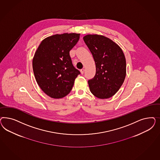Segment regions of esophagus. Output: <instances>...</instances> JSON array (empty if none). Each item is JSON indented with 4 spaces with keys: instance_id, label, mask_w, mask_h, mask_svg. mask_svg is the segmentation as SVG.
Instances as JSON below:
<instances>
[{
    "instance_id": "1",
    "label": "esophagus",
    "mask_w": 160,
    "mask_h": 160,
    "mask_svg": "<svg viewBox=\"0 0 160 160\" xmlns=\"http://www.w3.org/2000/svg\"><path fill=\"white\" fill-rule=\"evenodd\" d=\"M80 72H81V73H82V74H84V68H82V69H81V70H80Z\"/></svg>"
}]
</instances>
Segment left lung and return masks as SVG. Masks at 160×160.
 Masks as SVG:
<instances>
[{
    "mask_svg": "<svg viewBox=\"0 0 160 160\" xmlns=\"http://www.w3.org/2000/svg\"><path fill=\"white\" fill-rule=\"evenodd\" d=\"M84 41L92 54L96 72L88 83L90 92L99 98H108L116 93L124 81L126 61L121 48L104 36L88 34Z\"/></svg>",
    "mask_w": 160,
    "mask_h": 160,
    "instance_id": "8db88e82",
    "label": "left lung"
}]
</instances>
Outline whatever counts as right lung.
I'll return each mask as SVG.
<instances>
[{"label":"right lung","instance_id":"1","mask_svg":"<svg viewBox=\"0 0 160 160\" xmlns=\"http://www.w3.org/2000/svg\"><path fill=\"white\" fill-rule=\"evenodd\" d=\"M80 34H55L40 44L33 59L34 77L48 96L60 98L73 88L80 71L74 67L70 51L78 43Z\"/></svg>","mask_w":160,"mask_h":160}]
</instances>
